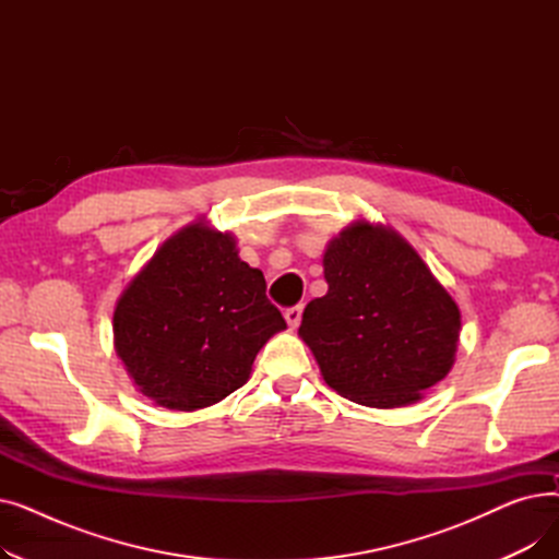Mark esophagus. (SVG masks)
<instances>
[{
  "label": "esophagus",
  "mask_w": 559,
  "mask_h": 559,
  "mask_svg": "<svg viewBox=\"0 0 559 559\" xmlns=\"http://www.w3.org/2000/svg\"><path fill=\"white\" fill-rule=\"evenodd\" d=\"M301 314H304V306H292L285 310V321L289 324V329H297L301 324Z\"/></svg>",
  "instance_id": "esophagus-1"
}]
</instances>
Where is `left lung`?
<instances>
[{
  "instance_id": "left-lung-1",
  "label": "left lung",
  "mask_w": 559,
  "mask_h": 559,
  "mask_svg": "<svg viewBox=\"0 0 559 559\" xmlns=\"http://www.w3.org/2000/svg\"><path fill=\"white\" fill-rule=\"evenodd\" d=\"M324 278L329 292L306 306L299 335L340 396L401 407L451 371L460 308L394 228L346 226L326 247Z\"/></svg>"
}]
</instances>
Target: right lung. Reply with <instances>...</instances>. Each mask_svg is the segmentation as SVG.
<instances>
[{
	"instance_id": "add662e5",
	"label": "right lung",
	"mask_w": 559,
	"mask_h": 559,
	"mask_svg": "<svg viewBox=\"0 0 559 559\" xmlns=\"http://www.w3.org/2000/svg\"><path fill=\"white\" fill-rule=\"evenodd\" d=\"M264 289L230 233L199 219L171 235L112 312L115 350L138 392L192 413L242 388L258 350L287 329Z\"/></svg>"
}]
</instances>
